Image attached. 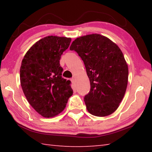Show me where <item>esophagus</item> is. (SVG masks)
<instances>
[{"instance_id": "esophagus-1", "label": "esophagus", "mask_w": 152, "mask_h": 152, "mask_svg": "<svg viewBox=\"0 0 152 152\" xmlns=\"http://www.w3.org/2000/svg\"><path fill=\"white\" fill-rule=\"evenodd\" d=\"M71 81L73 83H74V82H76V78H75V77H74H74H72V78H71Z\"/></svg>"}]
</instances>
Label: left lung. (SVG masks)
Listing matches in <instances>:
<instances>
[{
  "mask_svg": "<svg viewBox=\"0 0 152 152\" xmlns=\"http://www.w3.org/2000/svg\"><path fill=\"white\" fill-rule=\"evenodd\" d=\"M70 50L83 60L91 83L84 99L87 110L96 117L111 115L122 101L128 83V66L121 50L97 33L76 38Z\"/></svg>",
  "mask_w": 152,
  "mask_h": 152,
  "instance_id": "left-lung-1",
  "label": "left lung"
}]
</instances>
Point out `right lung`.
Wrapping results in <instances>:
<instances>
[{"instance_id": "right-lung-1", "label": "right lung", "mask_w": 152, "mask_h": 152, "mask_svg": "<svg viewBox=\"0 0 152 152\" xmlns=\"http://www.w3.org/2000/svg\"><path fill=\"white\" fill-rule=\"evenodd\" d=\"M71 38L47 36L25 53L20 68V81L29 103L42 117L57 116L73 94L70 81L61 77L60 60Z\"/></svg>"}]
</instances>
